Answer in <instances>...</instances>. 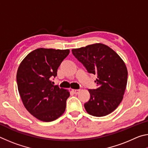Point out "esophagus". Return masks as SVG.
<instances>
[{
  "instance_id": "obj_1",
  "label": "esophagus",
  "mask_w": 148,
  "mask_h": 148,
  "mask_svg": "<svg viewBox=\"0 0 148 148\" xmlns=\"http://www.w3.org/2000/svg\"><path fill=\"white\" fill-rule=\"evenodd\" d=\"M72 91L73 92L74 94L77 95V94L79 93V91H80V90L79 89H72Z\"/></svg>"
}]
</instances>
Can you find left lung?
<instances>
[{
	"instance_id": "1",
	"label": "left lung",
	"mask_w": 148,
	"mask_h": 148,
	"mask_svg": "<svg viewBox=\"0 0 148 148\" xmlns=\"http://www.w3.org/2000/svg\"><path fill=\"white\" fill-rule=\"evenodd\" d=\"M72 54L89 73L96 74L98 87L89 89L90 99L85 103L89 114L105 116L116 110L122 101L128 72L124 61L116 51L101 43L72 49Z\"/></svg>"
}]
</instances>
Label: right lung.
Here are the masks:
<instances>
[{"label": "right lung", "instance_id": "obj_1", "mask_svg": "<svg viewBox=\"0 0 148 148\" xmlns=\"http://www.w3.org/2000/svg\"><path fill=\"white\" fill-rule=\"evenodd\" d=\"M69 53V49L38 48L19 64L16 79L20 97L27 111L40 121H54L66 109L70 92L53 85L51 78Z\"/></svg>", "mask_w": 148, "mask_h": 148}]
</instances>
